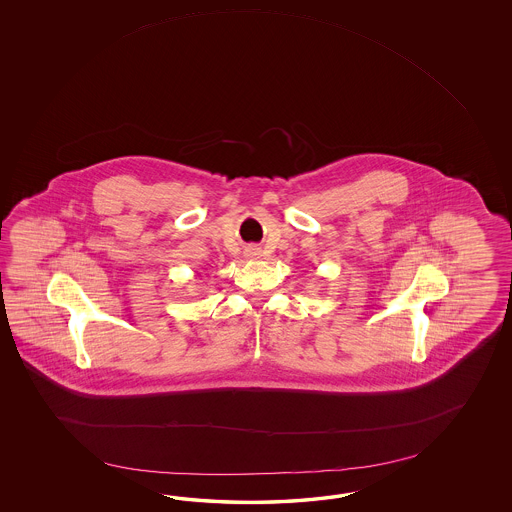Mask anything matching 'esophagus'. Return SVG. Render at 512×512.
I'll return each mask as SVG.
<instances>
[{"label":"esophagus","instance_id":"obj_1","mask_svg":"<svg viewBox=\"0 0 512 512\" xmlns=\"http://www.w3.org/2000/svg\"><path fill=\"white\" fill-rule=\"evenodd\" d=\"M245 256H247V258H251V260L261 258L260 247H256V245H251V247H247V249H245Z\"/></svg>","mask_w":512,"mask_h":512}]
</instances>
